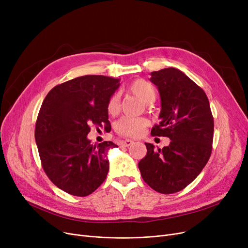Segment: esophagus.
<instances>
[{"label": "esophagus", "instance_id": "esophagus-1", "mask_svg": "<svg viewBox=\"0 0 248 248\" xmlns=\"http://www.w3.org/2000/svg\"><path fill=\"white\" fill-rule=\"evenodd\" d=\"M133 144H134V140H129V139L122 141V146H124V147H129V146L133 145Z\"/></svg>", "mask_w": 248, "mask_h": 248}]
</instances>
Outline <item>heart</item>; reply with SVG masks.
<instances>
[{"label":"heart","mask_w":248,"mask_h":248,"mask_svg":"<svg viewBox=\"0 0 248 248\" xmlns=\"http://www.w3.org/2000/svg\"><path fill=\"white\" fill-rule=\"evenodd\" d=\"M129 90L135 95L140 97L147 104L153 103L157 97V91L150 82L144 79H138L129 86ZM120 95L114 93L108 100V112L111 115L116 114L120 111ZM146 119H138V117H123L119 122H116L114 128L115 132L125 137H138L142 134L144 128L148 125Z\"/></svg>","instance_id":"b5f03b06"}]
</instances>
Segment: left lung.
I'll return each instance as SVG.
<instances>
[{"instance_id": "1", "label": "left lung", "mask_w": 248, "mask_h": 248, "mask_svg": "<svg viewBox=\"0 0 248 248\" xmlns=\"http://www.w3.org/2000/svg\"><path fill=\"white\" fill-rule=\"evenodd\" d=\"M150 80L161 97V122L151 134L168 137L171 142L162 150L145 142L148 152L139 169L152 189L172 194L187 187L209 160L213 116L204 90L181 70L169 67L154 71Z\"/></svg>"}]
</instances>
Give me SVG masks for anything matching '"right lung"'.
Listing matches in <instances>:
<instances>
[{"label":"right lung","mask_w":248,"mask_h":248,"mask_svg":"<svg viewBox=\"0 0 248 248\" xmlns=\"http://www.w3.org/2000/svg\"><path fill=\"white\" fill-rule=\"evenodd\" d=\"M121 79L103 75L76 77L52 88L39 111L35 140L42 167L52 183L84 197L106 180L112 141L91 144L90 124L108 131V103Z\"/></svg>","instance_id":"add662e5"}]
</instances>
